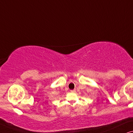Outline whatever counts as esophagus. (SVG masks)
<instances>
[{"label":"esophagus","instance_id":"34e87169","mask_svg":"<svg viewBox=\"0 0 133 133\" xmlns=\"http://www.w3.org/2000/svg\"><path fill=\"white\" fill-rule=\"evenodd\" d=\"M70 91H71V92H72V93H75V91H76V90H75V89H74V90H71Z\"/></svg>","mask_w":133,"mask_h":133}]
</instances>
